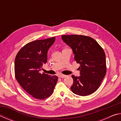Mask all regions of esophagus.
I'll return each instance as SVG.
<instances>
[{
  "label": "esophagus",
  "instance_id": "34e87169",
  "mask_svg": "<svg viewBox=\"0 0 121 121\" xmlns=\"http://www.w3.org/2000/svg\"><path fill=\"white\" fill-rule=\"evenodd\" d=\"M66 76H67V75H63V74H59L58 75V77H60V78H64V77H65Z\"/></svg>",
  "mask_w": 121,
  "mask_h": 121
}]
</instances>
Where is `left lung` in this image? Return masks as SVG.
<instances>
[{"instance_id":"1","label":"left lung","mask_w":121,"mask_h":121,"mask_svg":"<svg viewBox=\"0 0 121 121\" xmlns=\"http://www.w3.org/2000/svg\"><path fill=\"white\" fill-rule=\"evenodd\" d=\"M62 39L72 48L74 59L80 64V76L72 75L71 90L81 96L88 95L100 86L106 73L105 52L97 41L83 35H63Z\"/></svg>"}]
</instances>
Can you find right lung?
I'll use <instances>...</instances> for the list:
<instances>
[{"label":"right lung","instance_id":"obj_1","mask_svg":"<svg viewBox=\"0 0 121 121\" xmlns=\"http://www.w3.org/2000/svg\"><path fill=\"white\" fill-rule=\"evenodd\" d=\"M56 38L34 40L24 45L15 57V76L17 82L26 92L38 99H44L53 93L58 81L56 75L40 71L48 60V49Z\"/></svg>","mask_w":121,"mask_h":121}]
</instances>
